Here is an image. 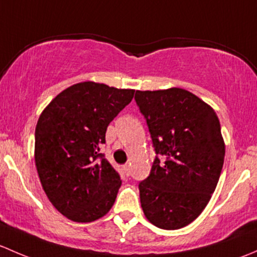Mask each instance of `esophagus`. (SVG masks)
<instances>
[{
	"mask_svg": "<svg viewBox=\"0 0 257 257\" xmlns=\"http://www.w3.org/2000/svg\"><path fill=\"white\" fill-rule=\"evenodd\" d=\"M123 171H125V173L128 176V174H130V166L128 165L123 166Z\"/></svg>",
	"mask_w": 257,
	"mask_h": 257,
	"instance_id": "obj_1",
	"label": "esophagus"
}]
</instances>
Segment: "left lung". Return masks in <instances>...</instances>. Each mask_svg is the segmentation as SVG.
<instances>
[{"label":"left lung","instance_id":"left-lung-1","mask_svg":"<svg viewBox=\"0 0 257 257\" xmlns=\"http://www.w3.org/2000/svg\"><path fill=\"white\" fill-rule=\"evenodd\" d=\"M135 100L156 152L150 176L139 183L142 210L157 227L181 229L200 215L218 184L225 156L220 122L184 89L137 90Z\"/></svg>","mask_w":257,"mask_h":257}]
</instances>
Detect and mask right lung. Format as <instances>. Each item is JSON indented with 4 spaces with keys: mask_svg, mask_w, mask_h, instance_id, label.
<instances>
[{
    "mask_svg": "<svg viewBox=\"0 0 257 257\" xmlns=\"http://www.w3.org/2000/svg\"><path fill=\"white\" fill-rule=\"evenodd\" d=\"M135 90L84 81L57 95L36 126L34 160L42 187L68 219L90 223L113 205L121 187L100 146Z\"/></svg>",
    "mask_w": 257,
    "mask_h": 257,
    "instance_id": "obj_1",
    "label": "right lung"
}]
</instances>
